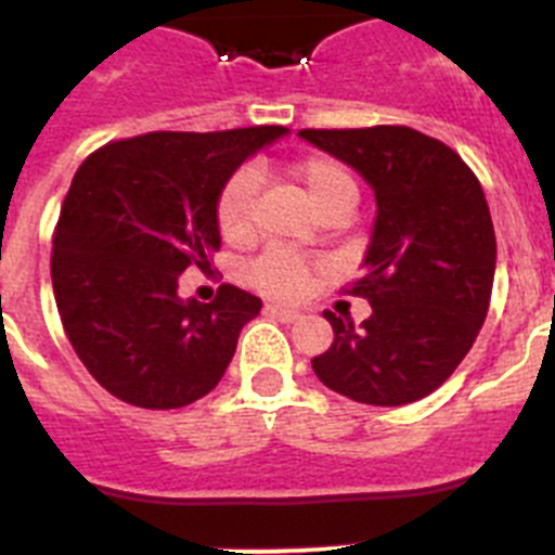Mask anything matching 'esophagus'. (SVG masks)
I'll use <instances>...</instances> for the list:
<instances>
[{"label": "esophagus", "instance_id": "1", "mask_svg": "<svg viewBox=\"0 0 555 555\" xmlns=\"http://www.w3.org/2000/svg\"><path fill=\"white\" fill-rule=\"evenodd\" d=\"M267 311L272 313V317H278V320H283V322H297V320H300V311H297V308L281 306V302H269Z\"/></svg>", "mask_w": 555, "mask_h": 555}]
</instances>
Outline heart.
Returning a JSON list of instances; mask_svg holds the SVG:
<instances>
[{
    "instance_id": "heart-1",
    "label": "heart",
    "mask_w": 555,
    "mask_h": 555,
    "mask_svg": "<svg viewBox=\"0 0 555 555\" xmlns=\"http://www.w3.org/2000/svg\"><path fill=\"white\" fill-rule=\"evenodd\" d=\"M286 175L300 185L308 203L325 219L336 210L350 214L356 208V178L341 160L331 158V155H306V158L294 160ZM255 191H258V178L249 169L235 171L219 191L217 228L224 242L235 244V247L247 244L255 235ZM313 272L317 267L300 255L286 253V249H269L249 267L247 278L255 288H261L272 297H300L311 283Z\"/></svg>"
}]
</instances>
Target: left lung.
<instances>
[{"instance_id": "obj_1", "label": "left lung", "mask_w": 555, "mask_h": 555, "mask_svg": "<svg viewBox=\"0 0 555 555\" xmlns=\"http://www.w3.org/2000/svg\"><path fill=\"white\" fill-rule=\"evenodd\" d=\"M375 191L361 325L325 311L333 345L311 361L327 389L366 405H405L448 380L487 320L494 281L492 217L459 152L411 127L300 130Z\"/></svg>"}]
</instances>
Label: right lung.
<instances>
[{
  "label": "right lung",
  "mask_w": 555,
  "mask_h": 555,
  "mask_svg": "<svg viewBox=\"0 0 555 555\" xmlns=\"http://www.w3.org/2000/svg\"><path fill=\"white\" fill-rule=\"evenodd\" d=\"M286 127L146 132L91 152L63 199L52 288L68 341L102 389L139 409H183L222 380L255 294L224 283L180 300L189 267L210 269L217 197Z\"/></svg>",
  "instance_id": "obj_1"
}]
</instances>
